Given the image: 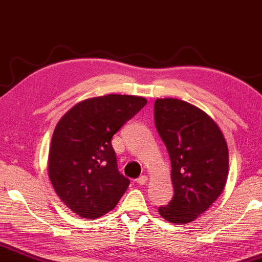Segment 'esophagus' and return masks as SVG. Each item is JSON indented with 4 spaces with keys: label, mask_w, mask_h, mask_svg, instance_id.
Masks as SVG:
<instances>
[{
    "label": "esophagus",
    "mask_w": 262,
    "mask_h": 262,
    "mask_svg": "<svg viewBox=\"0 0 262 262\" xmlns=\"http://www.w3.org/2000/svg\"><path fill=\"white\" fill-rule=\"evenodd\" d=\"M137 183L140 184V186H144V184L147 183V176H140L139 179H137Z\"/></svg>",
    "instance_id": "34e87169"
}]
</instances>
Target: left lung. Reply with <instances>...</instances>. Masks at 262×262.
Returning a JSON list of instances; mask_svg holds the SVG:
<instances>
[{
    "instance_id": "8db88e82",
    "label": "left lung",
    "mask_w": 262,
    "mask_h": 262,
    "mask_svg": "<svg viewBox=\"0 0 262 262\" xmlns=\"http://www.w3.org/2000/svg\"><path fill=\"white\" fill-rule=\"evenodd\" d=\"M155 123L171 160L173 198L158 208L170 223L204 213L224 189L229 151L217 123L199 107L175 98L157 99Z\"/></svg>"
}]
</instances>
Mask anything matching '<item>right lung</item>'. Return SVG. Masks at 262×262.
I'll return each instance as SVG.
<instances>
[{
    "mask_svg": "<svg viewBox=\"0 0 262 262\" xmlns=\"http://www.w3.org/2000/svg\"><path fill=\"white\" fill-rule=\"evenodd\" d=\"M147 100L107 95L80 102L56 125L48 171L56 194L81 218L95 219L116 206L130 183L117 169L111 139Z\"/></svg>",
    "mask_w": 262,
    "mask_h": 262,
    "instance_id": "1",
    "label": "right lung"
}]
</instances>
